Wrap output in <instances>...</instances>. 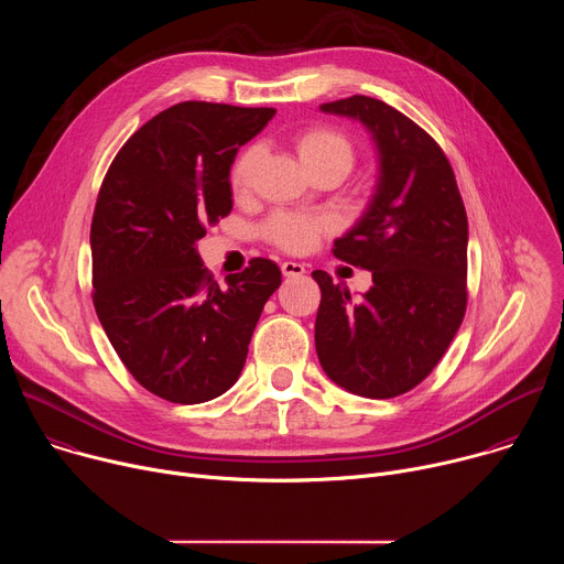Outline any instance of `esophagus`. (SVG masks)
<instances>
[{
	"label": "esophagus",
	"instance_id": "obj_1",
	"mask_svg": "<svg viewBox=\"0 0 564 564\" xmlns=\"http://www.w3.org/2000/svg\"><path fill=\"white\" fill-rule=\"evenodd\" d=\"M281 272H283V276H288V279L303 276V274H305V265L294 263V261H285V263H281Z\"/></svg>",
	"mask_w": 564,
	"mask_h": 564
}]
</instances>
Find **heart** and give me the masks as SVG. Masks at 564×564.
Returning a JSON list of instances; mask_svg holds the SVG:
<instances>
[{
    "mask_svg": "<svg viewBox=\"0 0 564 564\" xmlns=\"http://www.w3.org/2000/svg\"><path fill=\"white\" fill-rule=\"evenodd\" d=\"M294 149L310 174L326 167H337L344 174H348L355 160L350 140L333 127H307L299 131L294 135ZM259 158L261 151L257 147L246 149L236 158V163L231 167V189L236 196H243L252 189ZM328 231L330 223L326 218L303 214H276L265 225V236L270 243L292 254L314 250L321 236Z\"/></svg>",
    "mask_w": 564,
    "mask_h": 564,
    "instance_id": "b5f03b06",
    "label": "heart"
}]
</instances>
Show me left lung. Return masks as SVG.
Listing matches in <instances>:
<instances>
[{
  "instance_id": "obj_1",
  "label": "left lung",
  "mask_w": 564,
  "mask_h": 564,
  "mask_svg": "<svg viewBox=\"0 0 564 564\" xmlns=\"http://www.w3.org/2000/svg\"><path fill=\"white\" fill-rule=\"evenodd\" d=\"M359 120L379 158L375 194L335 257L372 272L359 301L314 270L321 303L314 346L321 368L348 392L390 399L424 381L466 312L468 220L448 158L411 118L352 96L321 105Z\"/></svg>"
}]
</instances>
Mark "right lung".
<instances>
[{"instance_id": "add662e5", "label": "right lung", "mask_w": 564, "mask_h": 564, "mask_svg": "<svg viewBox=\"0 0 564 564\" xmlns=\"http://www.w3.org/2000/svg\"><path fill=\"white\" fill-rule=\"evenodd\" d=\"M274 109L181 102L118 151L91 223L94 305L127 370L174 404H203L246 366L265 301L281 285L252 259L220 288L200 261L207 225L231 212L229 170Z\"/></svg>"}]
</instances>
